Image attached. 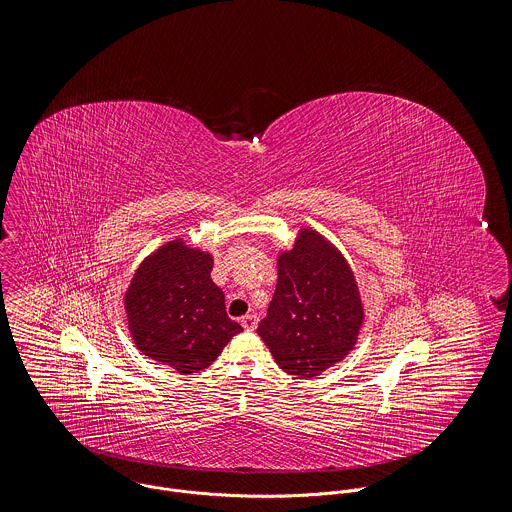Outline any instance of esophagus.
<instances>
[{
	"instance_id": "esophagus-1",
	"label": "esophagus",
	"mask_w": 512,
	"mask_h": 512,
	"mask_svg": "<svg viewBox=\"0 0 512 512\" xmlns=\"http://www.w3.org/2000/svg\"><path fill=\"white\" fill-rule=\"evenodd\" d=\"M240 322H242L244 330H254V328L258 326V316H254V314H246Z\"/></svg>"
}]
</instances>
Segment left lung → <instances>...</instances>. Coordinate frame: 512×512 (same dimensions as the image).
<instances>
[{
	"mask_svg": "<svg viewBox=\"0 0 512 512\" xmlns=\"http://www.w3.org/2000/svg\"><path fill=\"white\" fill-rule=\"evenodd\" d=\"M276 264L278 284L258 336L284 372L318 376L358 342L364 304L356 276L344 254L310 226H300Z\"/></svg>",
	"mask_w": 512,
	"mask_h": 512,
	"instance_id": "left-lung-1",
	"label": "left lung"
}]
</instances>
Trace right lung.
I'll return each instance as SVG.
<instances>
[{
	"instance_id": "right-lung-1",
	"label": "right lung",
	"mask_w": 512,
	"mask_h": 512,
	"mask_svg": "<svg viewBox=\"0 0 512 512\" xmlns=\"http://www.w3.org/2000/svg\"><path fill=\"white\" fill-rule=\"evenodd\" d=\"M208 250L174 238L136 268L124 294L128 330L136 348L180 374L208 368L242 332L228 318L224 292L210 272Z\"/></svg>"
}]
</instances>
